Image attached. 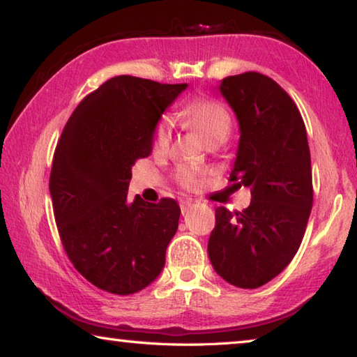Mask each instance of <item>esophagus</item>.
I'll list each match as a JSON object with an SVG mask.
<instances>
[{
    "label": "esophagus",
    "instance_id": "esophagus-1",
    "mask_svg": "<svg viewBox=\"0 0 357 357\" xmlns=\"http://www.w3.org/2000/svg\"><path fill=\"white\" fill-rule=\"evenodd\" d=\"M192 208V202H181V213L183 214H185L187 211H189Z\"/></svg>",
    "mask_w": 357,
    "mask_h": 357
}]
</instances>
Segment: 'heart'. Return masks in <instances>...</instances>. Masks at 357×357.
I'll list each match as a JSON object with an SVG mask.
<instances>
[{"label": "heart", "mask_w": 357, "mask_h": 357, "mask_svg": "<svg viewBox=\"0 0 357 357\" xmlns=\"http://www.w3.org/2000/svg\"><path fill=\"white\" fill-rule=\"evenodd\" d=\"M183 118L192 129H195L200 134L206 143L227 142L233 128V121L227 108L219 102L211 99H198L190 102L184 108ZM168 142H170V123H168V119H162L154 130L153 148L155 153L164 151L168 146ZM178 178L179 183L187 189L197 184L195 174L185 170V168L179 170Z\"/></svg>", "instance_id": "obj_1"}]
</instances>
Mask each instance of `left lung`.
Segmentation results:
<instances>
[{
    "label": "left lung",
    "instance_id": "obj_1",
    "mask_svg": "<svg viewBox=\"0 0 357 357\" xmlns=\"http://www.w3.org/2000/svg\"><path fill=\"white\" fill-rule=\"evenodd\" d=\"M220 94L239 123L229 181L249 187L243 213L215 209L208 255L229 285L253 289L279 275L304 238L313 203L305 124L293 99L258 72L223 78Z\"/></svg>",
    "mask_w": 357,
    "mask_h": 357
}]
</instances>
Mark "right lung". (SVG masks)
<instances>
[{"instance_id":"1","label":"right lung","mask_w":357,"mask_h":357,"mask_svg":"<svg viewBox=\"0 0 357 357\" xmlns=\"http://www.w3.org/2000/svg\"><path fill=\"white\" fill-rule=\"evenodd\" d=\"M185 88L113 77L78 104L59 138L50 173L59 238L74 268L104 291L138 293L164 269L179 204L130 203L128 189L160 116Z\"/></svg>"}]
</instances>
